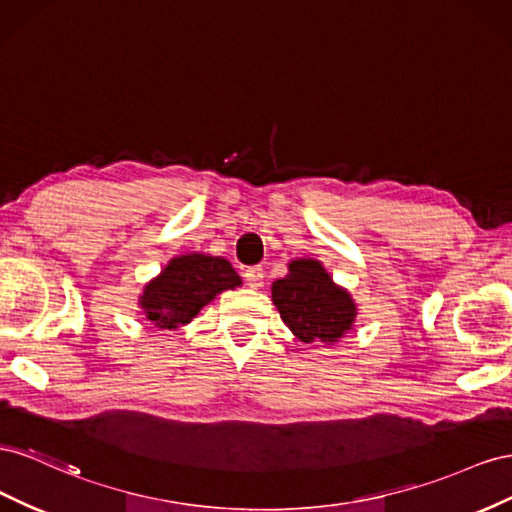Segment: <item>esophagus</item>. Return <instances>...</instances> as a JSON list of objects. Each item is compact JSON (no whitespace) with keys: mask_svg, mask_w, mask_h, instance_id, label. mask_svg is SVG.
Returning <instances> with one entry per match:
<instances>
[{"mask_svg":"<svg viewBox=\"0 0 512 512\" xmlns=\"http://www.w3.org/2000/svg\"><path fill=\"white\" fill-rule=\"evenodd\" d=\"M264 270L261 268H248V270H244V281H246V285L248 287H253V289H257V287H261L264 285Z\"/></svg>","mask_w":512,"mask_h":512,"instance_id":"esophagus-1","label":"esophagus"}]
</instances>
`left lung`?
<instances>
[{"label": "left lung", "instance_id": "1", "mask_svg": "<svg viewBox=\"0 0 512 512\" xmlns=\"http://www.w3.org/2000/svg\"><path fill=\"white\" fill-rule=\"evenodd\" d=\"M287 268V276L272 283V302L302 343L334 345L354 330L358 304L345 287L332 281L321 261L291 259Z\"/></svg>", "mask_w": 512, "mask_h": 512}]
</instances>
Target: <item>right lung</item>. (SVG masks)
<instances>
[{"instance_id":"obj_1","label":"right lung","mask_w":512,"mask_h":512,"mask_svg":"<svg viewBox=\"0 0 512 512\" xmlns=\"http://www.w3.org/2000/svg\"><path fill=\"white\" fill-rule=\"evenodd\" d=\"M242 285L238 272L223 257L184 253L143 285L139 306L145 319L160 330H175L191 324L203 306L218 294Z\"/></svg>"}]
</instances>
